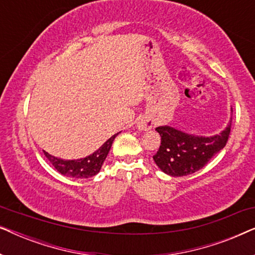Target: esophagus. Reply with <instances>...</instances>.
<instances>
[{
  "instance_id": "34e87169",
  "label": "esophagus",
  "mask_w": 255,
  "mask_h": 255,
  "mask_svg": "<svg viewBox=\"0 0 255 255\" xmlns=\"http://www.w3.org/2000/svg\"><path fill=\"white\" fill-rule=\"evenodd\" d=\"M153 124H154V123H153V121L151 120V118H149V117H142L141 120L139 121L137 128H139V130L148 131L153 128Z\"/></svg>"
}]
</instances>
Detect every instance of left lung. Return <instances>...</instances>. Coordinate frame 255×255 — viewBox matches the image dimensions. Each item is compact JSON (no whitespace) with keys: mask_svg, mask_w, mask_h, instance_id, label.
<instances>
[{"mask_svg":"<svg viewBox=\"0 0 255 255\" xmlns=\"http://www.w3.org/2000/svg\"><path fill=\"white\" fill-rule=\"evenodd\" d=\"M232 118L221 133L204 137L180 131L168 125L158 127L161 137L158 152L153 155L156 166L170 176H184L203 168L212 156L225 147Z\"/></svg>","mask_w":255,"mask_h":255,"instance_id":"left-lung-1","label":"left lung"}]
</instances>
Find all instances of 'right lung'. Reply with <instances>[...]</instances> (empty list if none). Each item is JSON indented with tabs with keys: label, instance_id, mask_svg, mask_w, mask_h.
Segmentation results:
<instances>
[{
	"label": "right lung",
	"instance_id": "add662e5",
	"mask_svg": "<svg viewBox=\"0 0 255 255\" xmlns=\"http://www.w3.org/2000/svg\"><path fill=\"white\" fill-rule=\"evenodd\" d=\"M116 134L108 139L101 147L86 158L78 160H64L57 156L48 154L44 151V154L48 159V161L52 163V166L58 170L62 175L68 177H74V179H88L96 175L101 170L104 160H106L108 153H109L111 145H113L114 139L116 138Z\"/></svg>",
	"mask_w": 255,
	"mask_h": 255
}]
</instances>
